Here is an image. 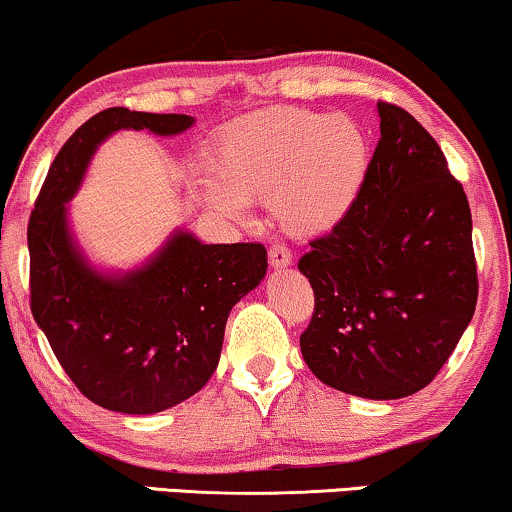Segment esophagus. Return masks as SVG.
Wrapping results in <instances>:
<instances>
[{"instance_id": "esophagus-1", "label": "esophagus", "mask_w": 512, "mask_h": 512, "mask_svg": "<svg viewBox=\"0 0 512 512\" xmlns=\"http://www.w3.org/2000/svg\"><path fill=\"white\" fill-rule=\"evenodd\" d=\"M269 264L274 269H288L293 264V255L286 245H271L269 248Z\"/></svg>"}]
</instances>
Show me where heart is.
<instances>
[{
    "mask_svg": "<svg viewBox=\"0 0 512 512\" xmlns=\"http://www.w3.org/2000/svg\"><path fill=\"white\" fill-rule=\"evenodd\" d=\"M371 163V141L349 115L267 108L219 134L198 198L229 222H248L250 203L267 200L288 236L321 238L357 208Z\"/></svg>",
    "mask_w": 512,
    "mask_h": 512,
    "instance_id": "heart-1",
    "label": "heart"
}]
</instances>
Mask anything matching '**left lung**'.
<instances>
[{"instance_id": "left-lung-1", "label": "left lung", "mask_w": 512, "mask_h": 512, "mask_svg": "<svg viewBox=\"0 0 512 512\" xmlns=\"http://www.w3.org/2000/svg\"><path fill=\"white\" fill-rule=\"evenodd\" d=\"M380 141L364 196L316 238L297 269L314 288L300 338L321 383L364 399H401L432 383L475 314L472 217L437 141L378 103Z\"/></svg>"}]
</instances>
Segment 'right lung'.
I'll return each instance as SVG.
<instances>
[{
  "label": "right lung",
  "mask_w": 512,
  "mask_h": 512,
  "mask_svg": "<svg viewBox=\"0 0 512 512\" xmlns=\"http://www.w3.org/2000/svg\"><path fill=\"white\" fill-rule=\"evenodd\" d=\"M193 125L177 113H96L58 151L30 215L32 316L77 390L108 411L151 416L203 390L231 307L267 276L264 245H208L181 226L129 269L96 264L77 241L70 200L103 141L120 129L177 137Z\"/></svg>",
  "instance_id": "1"
}]
</instances>
